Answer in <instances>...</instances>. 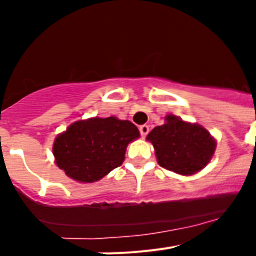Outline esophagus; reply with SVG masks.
Wrapping results in <instances>:
<instances>
[{"label": "esophagus", "instance_id": "esophagus-1", "mask_svg": "<svg viewBox=\"0 0 256 256\" xmlns=\"http://www.w3.org/2000/svg\"><path fill=\"white\" fill-rule=\"evenodd\" d=\"M148 130H150V128H148V126H146V124L140 126V133H141V136L144 137V138L148 134Z\"/></svg>", "mask_w": 256, "mask_h": 256}]
</instances>
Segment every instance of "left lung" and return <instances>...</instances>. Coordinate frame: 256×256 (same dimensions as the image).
I'll list each match as a JSON object with an SVG mask.
<instances>
[{"mask_svg":"<svg viewBox=\"0 0 256 256\" xmlns=\"http://www.w3.org/2000/svg\"><path fill=\"white\" fill-rule=\"evenodd\" d=\"M148 140L155 148L159 165L184 176L206 166L216 150V141L206 130L174 115H168L165 124L155 126Z\"/></svg>","mask_w":256,"mask_h":256,"instance_id":"left-lung-1","label":"left lung"}]
</instances>
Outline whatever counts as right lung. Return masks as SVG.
<instances>
[{"mask_svg": "<svg viewBox=\"0 0 256 256\" xmlns=\"http://www.w3.org/2000/svg\"><path fill=\"white\" fill-rule=\"evenodd\" d=\"M137 126L116 118L80 120L56 137V164L73 180L91 183L101 180L124 162L126 144L138 138Z\"/></svg>", "mask_w": 256, "mask_h": 256, "instance_id": "1", "label": "right lung"}]
</instances>
